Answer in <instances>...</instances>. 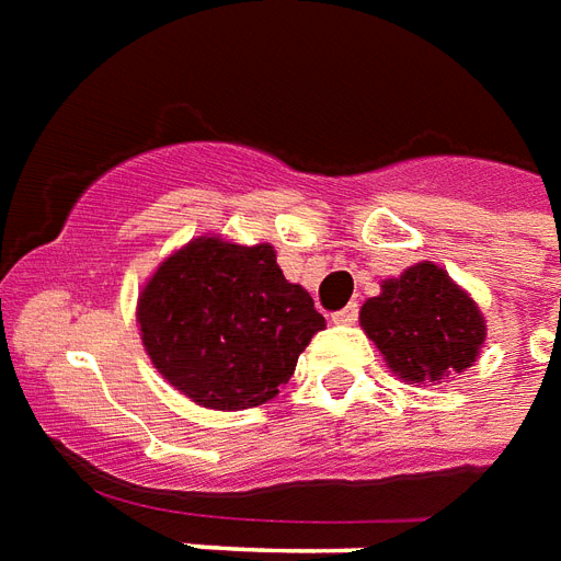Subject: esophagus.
I'll use <instances>...</instances> for the list:
<instances>
[{
	"mask_svg": "<svg viewBox=\"0 0 561 561\" xmlns=\"http://www.w3.org/2000/svg\"><path fill=\"white\" fill-rule=\"evenodd\" d=\"M356 318H359V306H356V302L344 306L342 312H333L335 323H356Z\"/></svg>",
	"mask_w": 561,
	"mask_h": 561,
	"instance_id": "1",
	"label": "esophagus"
}]
</instances>
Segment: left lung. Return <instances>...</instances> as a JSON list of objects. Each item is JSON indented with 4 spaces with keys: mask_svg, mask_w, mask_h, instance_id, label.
<instances>
[{
    "mask_svg": "<svg viewBox=\"0 0 561 561\" xmlns=\"http://www.w3.org/2000/svg\"><path fill=\"white\" fill-rule=\"evenodd\" d=\"M359 323L392 375L410 383H439L470 368L488 333L476 300L431 261L386 279L363 302Z\"/></svg>",
    "mask_w": 561,
    "mask_h": 561,
    "instance_id": "1",
    "label": "left lung"
}]
</instances>
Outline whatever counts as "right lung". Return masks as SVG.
Returning a JSON list of instances; mask_svg holds the SVG:
<instances>
[{
    "mask_svg": "<svg viewBox=\"0 0 561 561\" xmlns=\"http://www.w3.org/2000/svg\"><path fill=\"white\" fill-rule=\"evenodd\" d=\"M136 321L153 368L210 410L276 398L323 330L309 294L282 276L270 243L196 238L145 282Z\"/></svg>",
    "mask_w": 561,
    "mask_h": 561,
    "instance_id": "add662e5",
    "label": "right lung"
}]
</instances>
